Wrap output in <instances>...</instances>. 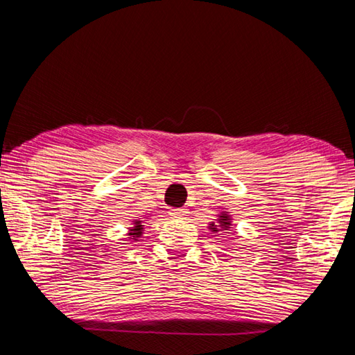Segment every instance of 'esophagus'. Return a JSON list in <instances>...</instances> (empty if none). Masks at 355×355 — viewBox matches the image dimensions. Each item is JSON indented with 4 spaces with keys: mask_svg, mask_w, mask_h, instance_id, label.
<instances>
[{
    "mask_svg": "<svg viewBox=\"0 0 355 355\" xmlns=\"http://www.w3.org/2000/svg\"><path fill=\"white\" fill-rule=\"evenodd\" d=\"M187 214H189V212H187V209H184V207H182V209H172L171 210V216L175 218V220H183V218Z\"/></svg>",
    "mask_w": 355,
    "mask_h": 355,
    "instance_id": "1",
    "label": "esophagus"
}]
</instances>
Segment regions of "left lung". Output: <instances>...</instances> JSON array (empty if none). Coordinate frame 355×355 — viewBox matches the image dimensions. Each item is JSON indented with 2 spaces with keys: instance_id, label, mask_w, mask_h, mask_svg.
<instances>
[{
  "instance_id": "8db88e82",
  "label": "left lung",
  "mask_w": 355,
  "mask_h": 355,
  "mask_svg": "<svg viewBox=\"0 0 355 355\" xmlns=\"http://www.w3.org/2000/svg\"><path fill=\"white\" fill-rule=\"evenodd\" d=\"M209 229L212 230L214 233L223 232V230H230L232 229V216H230V214L225 212V210H221L220 215H218L216 223H210Z\"/></svg>"
}]
</instances>
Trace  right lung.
Masks as SVG:
<instances>
[{
    "label": "right lung",
    "mask_w": 355,
    "mask_h": 355,
    "mask_svg": "<svg viewBox=\"0 0 355 355\" xmlns=\"http://www.w3.org/2000/svg\"><path fill=\"white\" fill-rule=\"evenodd\" d=\"M143 229L145 227H143L141 220H134L132 227H130V230H128V238L137 241V238H140L143 235Z\"/></svg>",
    "instance_id": "1"
}]
</instances>
